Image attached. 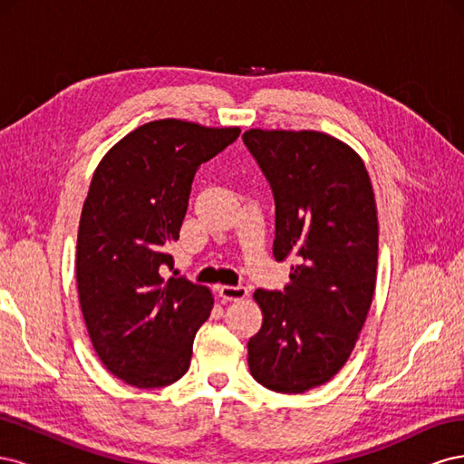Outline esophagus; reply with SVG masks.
<instances>
[{"mask_svg":"<svg viewBox=\"0 0 464 464\" xmlns=\"http://www.w3.org/2000/svg\"><path fill=\"white\" fill-rule=\"evenodd\" d=\"M218 296L222 300H230V302H237V300H244L247 296V288L246 286H228V285H222L218 286Z\"/></svg>","mask_w":464,"mask_h":464,"instance_id":"1","label":"esophagus"}]
</instances>
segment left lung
I'll use <instances>...</instances> for the list:
<instances>
[{"label": "left lung", "instance_id": "left-lung-1", "mask_svg": "<svg viewBox=\"0 0 464 464\" xmlns=\"http://www.w3.org/2000/svg\"><path fill=\"white\" fill-rule=\"evenodd\" d=\"M244 143L275 195L276 261L294 257L285 292L256 290L263 325L249 372L276 392L327 383L356 346L373 300L379 222L360 154L314 130H247Z\"/></svg>", "mask_w": 464, "mask_h": 464}]
</instances>
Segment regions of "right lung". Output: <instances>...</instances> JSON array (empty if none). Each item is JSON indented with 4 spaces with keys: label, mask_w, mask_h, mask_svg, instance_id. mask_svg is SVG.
I'll return each instance as SVG.
<instances>
[{
    "label": "right lung",
    "mask_w": 464,
    "mask_h": 464,
    "mask_svg": "<svg viewBox=\"0 0 464 464\" xmlns=\"http://www.w3.org/2000/svg\"><path fill=\"white\" fill-rule=\"evenodd\" d=\"M240 128L166 118L139 125L92 174L77 234L82 319L104 368L139 389L166 387L191 362L213 292L164 278L198 168L232 145Z\"/></svg>",
    "instance_id": "add662e5"
}]
</instances>
